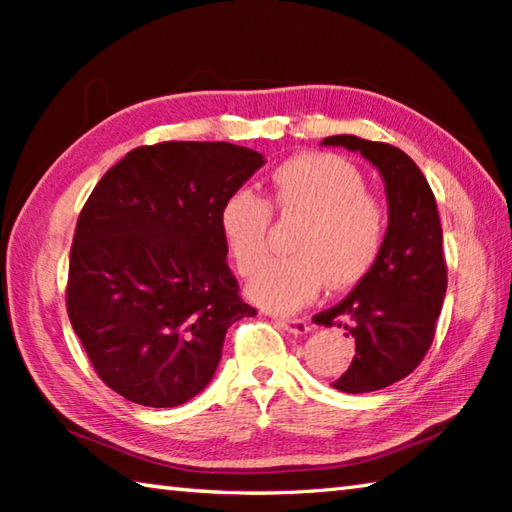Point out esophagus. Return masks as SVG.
Segmentation results:
<instances>
[{
  "label": "esophagus",
  "instance_id": "1",
  "mask_svg": "<svg viewBox=\"0 0 512 512\" xmlns=\"http://www.w3.org/2000/svg\"><path fill=\"white\" fill-rule=\"evenodd\" d=\"M275 323L282 329H287L291 334H307L309 332V323L305 318H284V316H275Z\"/></svg>",
  "mask_w": 512,
  "mask_h": 512
}]
</instances>
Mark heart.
<instances>
[{
    "label": "heart",
    "instance_id": "b5f03b06",
    "mask_svg": "<svg viewBox=\"0 0 512 512\" xmlns=\"http://www.w3.org/2000/svg\"><path fill=\"white\" fill-rule=\"evenodd\" d=\"M268 183L276 209L305 215L306 223L294 240L297 255L255 277L250 298L289 314L314 302L327 282L348 289L372 271L386 239V207L366 192L354 164L329 153L296 155L277 164ZM270 206L253 189H237L221 207L223 239L244 277L270 256Z\"/></svg>",
    "mask_w": 512,
    "mask_h": 512
}]
</instances>
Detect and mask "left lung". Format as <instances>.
Masks as SVG:
<instances>
[{"label": "left lung", "mask_w": 512, "mask_h": 512, "mask_svg": "<svg viewBox=\"0 0 512 512\" xmlns=\"http://www.w3.org/2000/svg\"><path fill=\"white\" fill-rule=\"evenodd\" d=\"M323 144L359 151L386 183L388 230L377 264L348 298L314 316L318 325L345 327L357 345L332 386L370 393L411 375L431 348L447 291L443 228L427 178L397 146L354 135Z\"/></svg>", "instance_id": "8db88e82"}]
</instances>
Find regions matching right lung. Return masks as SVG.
I'll return each mask as SVG.
<instances>
[{
	"mask_svg": "<svg viewBox=\"0 0 512 512\" xmlns=\"http://www.w3.org/2000/svg\"><path fill=\"white\" fill-rule=\"evenodd\" d=\"M262 164L230 142L137 146L85 201L67 314L94 372L126 400H192L214 377L228 327L257 314L225 259L221 207Z\"/></svg>",
	"mask_w": 512,
	"mask_h": 512,
	"instance_id": "add662e5",
	"label": "right lung"
}]
</instances>
